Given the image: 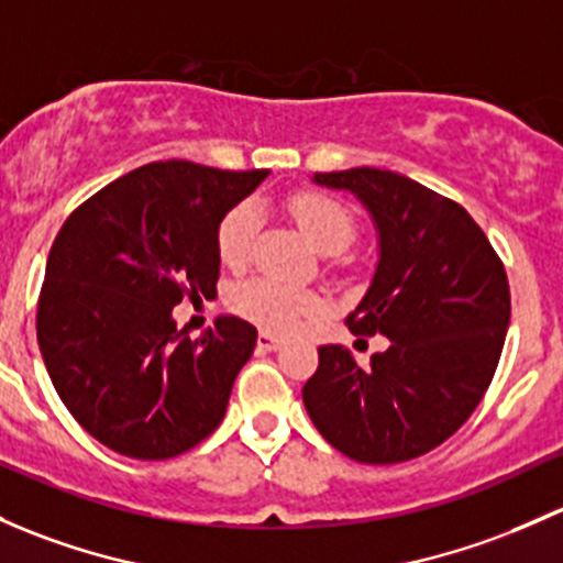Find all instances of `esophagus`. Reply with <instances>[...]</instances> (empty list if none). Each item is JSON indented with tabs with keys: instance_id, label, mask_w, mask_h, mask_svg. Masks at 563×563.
<instances>
[{
	"instance_id": "obj_1",
	"label": "esophagus",
	"mask_w": 563,
	"mask_h": 563,
	"mask_svg": "<svg viewBox=\"0 0 563 563\" xmlns=\"http://www.w3.org/2000/svg\"><path fill=\"white\" fill-rule=\"evenodd\" d=\"M256 345L262 347V351H277V347L283 345V340H277L275 334H269V331H262V334H258V340H256Z\"/></svg>"
}]
</instances>
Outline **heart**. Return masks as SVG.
<instances>
[{"instance_id":"obj_1","label":"heart","mask_w":563,"mask_h":563,"mask_svg":"<svg viewBox=\"0 0 563 563\" xmlns=\"http://www.w3.org/2000/svg\"><path fill=\"white\" fill-rule=\"evenodd\" d=\"M288 212L297 221L301 234L321 253H340L351 245L356 221L340 199L321 191H299L288 197ZM262 232V212L253 202L234 205L221 218L216 232V251L223 264L245 266L251 258L256 236ZM232 307L247 321L275 334H291L310 312L321 307V299L305 288L288 286L275 277H253L240 283L232 294Z\"/></svg>"}]
</instances>
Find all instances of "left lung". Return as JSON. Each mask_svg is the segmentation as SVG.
I'll use <instances>...</instances> for the list:
<instances>
[{
  "mask_svg": "<svg viewBox=\"0 0 563 563\" xmlns=\"http://www.w3.org/2000/svg\"><path fill=\"white\" fill-rule=\"evenodd\" d=\"M312 180L356 194L375 221L380 258L347 329L390 345L366 366L321 345L301 399L347 459H418L455 434L490 386L510 327L505 264L464 207L410 177L356 167Z\"/></svg>",
  "mask_w": 563,
  "mask_h": 563,
  "instance_id": "1",
  "label": "left lung"
}]
</instances>
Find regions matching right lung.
Masks as SVG:
<instances>
[{
    "mask_svg": "<svg viewBox=\"0 0 563 563\" xmlns=\"http://www.w3.org/2000/svg\"><path fill=\"white\" fill-rule=\"evenodd\" d=\"M266 175L145 164L86 199L53 240L40 353L75 421L110 451L175 459L223 421L256 329L221 316L191 340L173 307L216 294L218 223Z\"/></svg>",
    "mask_w": 563,
    "mask_h": 563,
    "instance_id": "obj_1",
    "label": "right lung"
}]
</instances>
